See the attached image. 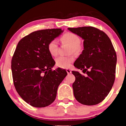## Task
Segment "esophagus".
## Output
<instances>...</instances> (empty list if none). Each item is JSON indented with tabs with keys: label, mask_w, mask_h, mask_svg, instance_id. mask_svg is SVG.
Returning a JSON list of instances; mask_svg holds the SVG:
<instances>
[{
	"label": "esophagus",
	"mask_w": 126,
	"mask_h": 126,
	"mask_svg": "<svg viewBox=\"0 0 126 126\" xmlns=\"http://www.w3.org/2000/svg\"><path fill=\"white\" fill-rule=\"evenodd\" d=\"M66 72H67V73H68V75L69 74L72 73V71L69 69H66Z\"/></svg>",
	"instance_id": "esophagus-1"
}]
</instances>
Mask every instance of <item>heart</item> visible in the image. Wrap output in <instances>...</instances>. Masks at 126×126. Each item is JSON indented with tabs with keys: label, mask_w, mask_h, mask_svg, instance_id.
I'll return each mask as SVG.
<instances>
[{
	"label": "heart",
	"mask_w": 126,
	"mask_h": 126,
	"mask_svg": "<svg viewBox=\"0 0 126 126\" xmlns=\"http://www.w3.org/2000/svg\"><path fill=\"white\" fill-rule=\"evenodd\" d=\"M61 40L64 42L70 44L71 47H70L69 52L78 53L80 51V44L81 39L76 34L72 32H66L63 34L61 37ZM58 41L56 39L50 41L47 45L48 51L51 56H56L58 54ZM75 60V57L72 54L68 56H60L56 58V63L58 66L61 68H68L70 66L71 63Z\"/></svg>",
	"instance_id": "heart-1"
}]
</instances>
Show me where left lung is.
<instances>
[{
	"label": "left lung",
	"instance_id": "obj_1",
	"mask_svg": "<svg viewBox=\"0 0 126 126\" xmlns=\"http://www.w3.org/2000/svg\"><path fill=\"white\" fill-rule=\"evenodd\" d=\"M84 39V50L74 63L87 76L72 71L76 77L72 87L76 99L87 106L104 100L115 79L116 54L111 40L102 31L94 27L68 28Z\"/></svg>",
	"mask_w": 126,
	"mask_h": 126
}]
</instances>
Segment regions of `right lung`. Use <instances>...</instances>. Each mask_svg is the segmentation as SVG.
<instances>
[{
    "mask_svg": "<svg viewBox=\"0 0 126 126\" xmlns=\"http://www.w3.org/2000/svg\"><path fill=\"white\" fill-rule=\"evenodd\" d=\"M61 29L36 31L20 40L11 60L14 84L19 96L32 107H45L57 96L65 70L51 68L55 61L47 49L49 42L63 33Z\"/></svg>",
    "mask_w": 126,
    "mask_h": 126,
    "instance_id": "add662e5",
    "label": "right lung"
}]
</instances>
